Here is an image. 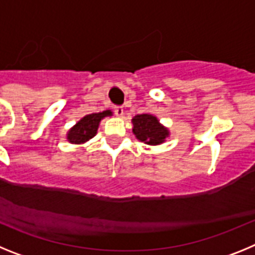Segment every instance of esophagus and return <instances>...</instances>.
<instances>
[{
  "label": "esophagus",
  "mask_w": 255,
  "mask_h": 255,
  "mask_svg": "<svg viewBox=\"0 0 255 255\" xmlns=\"http://www.w3.org/2000/svg\"><path fill=\"white\" fill-rule=\"evenodd\" d=\"M115 114H116L117 116H123L124 115L123 106H116V107H115Z\"/></svg>",
  "instance_id": "obj_1"
}]
</instances>
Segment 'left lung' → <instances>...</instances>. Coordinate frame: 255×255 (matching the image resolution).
Instances as JSON below:
<instances>
[{
	"mask_svg": "<svg viewBox=\"0 0 255 255\" xmlns=\"http://www.w3.org/2000/svg\"><path fill=\"white\" fill-rule=\"evenodd\" d=\"M132 125H134L132 132L135 136L149 145L161 144L168 135L167 129L163 128L152 115H136L132 119Z\"/></svg>",
	"mask_w": 255,
	"mask_h": 255,
	"instance_id": "8db88e82",
	"label": "left lung"
}]
</instances>
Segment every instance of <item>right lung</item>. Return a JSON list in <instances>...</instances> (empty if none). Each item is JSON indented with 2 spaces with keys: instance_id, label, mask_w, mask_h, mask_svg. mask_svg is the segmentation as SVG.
<instances>
[{
  "instance_id": "1",
  "label": "right lung",
  "mask_w": 255,
  "mask_h": 255,
  "mask_svg": "<svg viewBox=\"0 0 255 255\" xmlns=\"http://www.w3.org/2000/svg\"><path fill=\"white\" fill-rule=\"evenodd\" d=\"M111 111H103L100 114H91L83 117L82 120L79 121L73 129L70 130L67 134V139L70 143L74 144H80L84 141L89 140L96 135L100 121L102 120L103 117L111 116Z\"/></svg>"
}]
</instances>
